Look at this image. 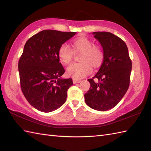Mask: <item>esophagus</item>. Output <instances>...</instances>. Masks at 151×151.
Listing matches in <instances>:
<instances>
[{
  "label": "esophagus",
  "mask_w": 151,
  "mask_h": 151,
  "mask_svg": "<svg viewBox=\"0 0 151 151\" xmlns=\"http://www.w3.org/2000/svg\"><path fill=\"white\" fill-rule=\"evenodd\" d=\"M73 82L74 84H78V83L81 82V81H80V80H77V79H73Z\"/></svg>",
  "instance_id": "34e87169"
}]
</instances>
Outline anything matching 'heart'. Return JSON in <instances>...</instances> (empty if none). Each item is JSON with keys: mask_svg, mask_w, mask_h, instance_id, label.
I'll use <instances>...</instances> for the list:
<instances>
[{"mask_svg": "<svg viewBox=\"0 0 151 151\" xmlns=\"http://www.w3.org/2000/svg\"><path fill=\"white\" fill-rule=\"evenodd\" d=\"M73 49L82 52L81 63H75L67 68V75L75 79H81L92 72V67H97L101 63L104 57L103 50L99 45L85 36L79 37L73 41ZM58 57L63 64L67 65L73 58V50L66 43L61 45L58 49Z\"/></svg>", "mask_w": 151, "mask_h": 151, "instance_id": "heart-1", "label": "heart"}]
</instances>
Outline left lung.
Instances as JSON below:
<instances>
[{
	"instance_id": "8db88e82",
	"label": "left lung",
	"mask_w": 151,
	"mask_h": 151,
	"mask_svg": "<svg viewBox=\"0 0 151 151\" xmlns=\"http://www.w3.org/2000/svg\"><path fill=\"white\" fill-rule=\"evenodd\" d=\"M94 37L103 49V62L92 78L90 88L84 95L89 107L106 111L115 107L126 93L130 85L132 61L126 43L108 32H95Z\"/></svg>"
}]
</instances>
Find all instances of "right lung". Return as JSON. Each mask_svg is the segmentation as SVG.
Here are the masks:
<instances>
[{
  "label": "right lung",
  "mask_w": 151,
  "mask_h": 151,
  "mask_svg": "<svg viewBox=\"0 0 151 151\" xmlns=\"http://www.w3.org/2000/svg\"><path fill=\"white\" fill-rule=\"evenodd\" d=\"M75 34L45 30L24 45L18 63L21 88L30 104L39 111H52L65 103L73 81L61 78L65 69L58 52L61 45Z\"/></svg>",
  "instance_id": "add662e5"
}]
</instances>
